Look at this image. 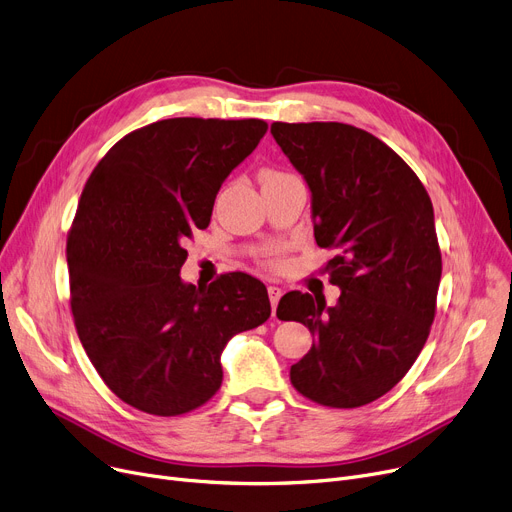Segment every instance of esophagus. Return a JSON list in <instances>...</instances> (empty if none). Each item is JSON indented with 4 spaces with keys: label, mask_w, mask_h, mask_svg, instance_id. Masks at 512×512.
I'll use <instances>...</instances> for the list:
<instances>
[{
    "label": "esophagus",
    "mask_w": 512,
    "mask_h": 512,
    "mask_svg": "<svg viewBox=\"0 0 512 512\" xmlns=\"http://www.w3.org/2000/svg\"><path fill=\"white\" fill-rule=\"evenodd\" d=\"M267 294H270V303H272V311L276 313L278 301H280V297H282V288H278V286H270V288H267Z\"/></svg>",
    "instance_id": "1"
}]
</instances>
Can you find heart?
<instances>
[{
    "label": "heart",
    "instance_id": "b5f03b06",
    "mask_svg": "<svg viewBox=\"0 0 512 512\" xmlns=\"http://www.w3.org/2000/svg\"><path fill=\"white\" fill-rule=\"evenodd\" d=\"M274 174H278V172H265L263 176H274Z\"/></svg>",
    "mask_w": 512,
    "mask_h": 512
}]
</instances>
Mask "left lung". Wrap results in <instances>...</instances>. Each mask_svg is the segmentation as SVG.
<instances>
[{
	"label": "left lung",
	"mask_w": 512,
	"mask_h": 512,
	"mask_svg": "<svg viewBox=\"0 0 512 512\" xmlns=\"http://www.w3.org/2000/svg\"><path fill=\"white\" fill-rule=\"evenodd\" d=\"M272 134L311 191L313 234L342 292L292 290L276 315L315 336L290 382L317 405L355 409L390 392L419 357L442 276L434 207L417 174L367 130L274 122Z\"/></svg>",
	"instance_id": "1"
}]
</instances>
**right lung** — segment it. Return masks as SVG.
Returning a JSON list of instances; mask_svg holds the SVG:
<instances>
[{
  "label": "right lung",
  "mask_w": 512,
  "mask_h": 512,
  "mask_svg": "<svg viewBox=\"0 0 512 512\" xmlns=\"http://www.w3.org/2000/svg\"><path fill=\"white\" fill-rule=\"evenodd\" d=\"M263 120L170 118L126 134L89 176L66 261L87 357L120 400L157 417L222 386V351L272 313L263 282L232 272L197 288L182 247L209 226L222 182L263 139Z\"/></svg>",
  "instance_id": "add662e5"
}]
</instances>
